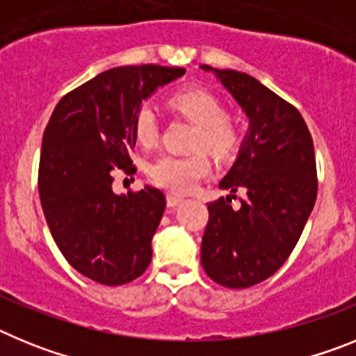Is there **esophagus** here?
<instances>
[{
  "label": "esophagus",
  "instance_id": "esophagus-1",
  "mask_svg": "<svg viewBox=\"0 0 356 356\" xmlns=\"http://www.w3.org/2000/svg\"><path fill=\"white\" fill-rule=\"evenodd\" d=\"M184 201V197L180 196H175V194H168V207H171V209H175V207H178Z\"/></svg>",
  "mask_w": 356,
  "mask_h": 356
}]
</instances>
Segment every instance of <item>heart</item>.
<instances>
[{
    "label": "heart",
    "mask_w": 356,
    "mask_h": 356,
    "mask_svg": "<svg viewBox=\"0 0 356 356\" xmlns=\"http://www.w3.org/2000/svg\"><path fill=\"white\" fill-rule=\"evenodd\" d=\"M171 106L197 124L194 131L193 153H162L147 168V176L159 187L176 194H187L197 187L212 171V160L203 147L217 156H229L235 153L242 140L244 127L237 114L225 112L221 97L212 90L188 85L176 90L169 99ZM135 137L144 146H153L159 140L160 127L153 106L143 103L134 118Z\"/></svg>",
    "instance_id": "heart-1"
}]
</instances>
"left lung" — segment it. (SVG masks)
Returning <instances> with one entry per match:
<instances>
[{
    "mask_svg": "<svg viewBox=\"0 0 356 356\" xmlns=\"http://www.w3.org/2000/svg\"><path fill=\"white\" fill-rule=\"evenodd\" d=\"M213 71L251 124L219 187L247 196L235 211L229 196L209 203L201 266L222 287L248 289L275 275L300 241L317 197L316 155L294 105L246 72Z\"/></svg>",
    "mask_w": 356,
    "mask_h": 356,
    "instance_id": "left-lung-1",
    "label": "left lung"
}]
</instances>
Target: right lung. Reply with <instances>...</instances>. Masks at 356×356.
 I'll list each match as a JSON object with an SVG mask.
<instances>
[{"label":"right lung","mask_w":356,"mask_h":356,"mask_svg":"<svg viewBox=\"0 0 356 356\" xmlns=\"http://www.w3.org/2000/svg\"><path fill=\"white\" fill-rule=\"evenodd\" d=\"M184 67H114L62 97L44 130L39 196L49 232L78 273L103 285L139 278L151 262V238L165 196L155 187L118 196L114 172L134 175V118L156 87Z\"/></svg>","instance_id":"1"}]
</instances>
